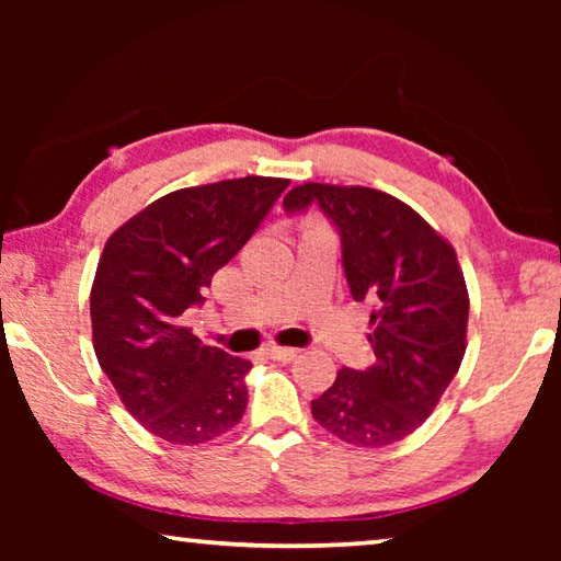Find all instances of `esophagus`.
Listing matches in <instances>:
<instances>
[{
    "label": "esophagus",
    "mask_w": 561,
    "mask_h": 561,
    "mask_svg": "<svg viewBox=\"0 0 561 561\" xmlns=\"http://www.w3.org/2000/svg\"><path fill=\"white\" fill-rule=\"evenodd\" d=\"M297 354H299L297 348H284V346H274V344L264 348V356L272 360H284V364H289V360L297 358Z\"/></svg>",
    "instance_id": "obj_1"
}]
</instances>
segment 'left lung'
Listing matches in <instances>:
<instances>
[{"mask_svg": "<svg viewBox=\"0 0 561 561\" xmlns=\"http://www.w3.org/2000/svg\"><path fill=\"white\" fill-rule=\"evenodd\" d=\"M289 217L317 205L341 242L351 297L371 304L376 364L341 368L311 401L329 433L360 448L403 440L458 374L468 289L453 247L405 203L371 187L307 183L284 197Z\"/></svg>", "mask_w": 561, "mask_h": 561, "instance_id": "obj_1", "label": "left lung"}]
</instances>
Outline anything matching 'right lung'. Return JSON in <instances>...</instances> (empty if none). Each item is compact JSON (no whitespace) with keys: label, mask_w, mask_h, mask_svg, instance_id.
<instances>
[{"label":"right lung","mask_w":561,"mask_h":561,"mask_svg":"<svg viewBox=\"0 0 561 561\" xmlns=\"http://www.w3.org/2000/svg\"><path fill=\"white\" fill-rule=\"evenodd\" d=\"M247 175L175 190L111 234L91 289L96 358L128 413L158 438L197 445L240 423L252 364L180 327L287 190Z\"/></svg>","instance_id":"obj_1"}]
</instances>
